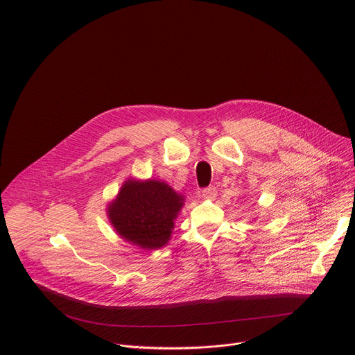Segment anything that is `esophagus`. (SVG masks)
Here are the masks:
<instances>
[{
    "instance_id": "obj_1",
    "label": "esophagus",
    "mask_w": 355,
    "mask_h": 355,
    "mask_svg": "<svg viewBox=\"0 0 355 355\" xmlns=\"http://www.w3.org/2000/svg\"><path fill=\"white\" fill-rule=\"evenodd\" d=\"M216 193H218V191H216L215 187H208V188L202 191V196L207 198V199H214L216 196Z\"/></svg>"
}]
</instances>
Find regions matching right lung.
<instances>
[{"label":"right lung","mask_w":355,"mask_h":355,"mask_svg":"<svg viewBox=\"0 0 355 355\" xmlns=\"http://www.w3.org/2000/svg\"><path fill=\"white\" fill-rule=\"evenodd\" d=\"M185 196L166 181L128 178L107 207L116 234L143 250L164 247L173 234Z\"/></svg>","instance_id":"add662e5"}]
</instances>
